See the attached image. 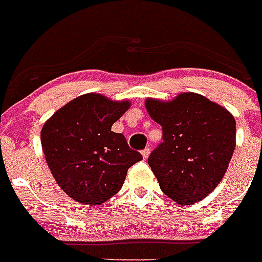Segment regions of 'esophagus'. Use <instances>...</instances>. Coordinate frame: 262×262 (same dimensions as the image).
I'll return each mask as SVG.
<instances>
[{
  "label": "esophagus",
  "instance_id": "34e87169",
  "mask_svg": "<svg viewBox=\"0 0 262 262\" xmlns=\"http://www.w3.org/2000/svg\"><path fill=\"white\" fill-rule=\"evenodd\" d=\"M148 155H150V148L146 147L145 150L142 151V156H143V159H145V160H146V159L148 158Z\"/></svg>",
  "mask_w": 262,
  "mask_h": 262
}]
</instances>
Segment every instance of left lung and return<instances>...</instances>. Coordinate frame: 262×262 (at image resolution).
I'll return each instance as SVG.
<instances>
[{
	"label": "left lung",
	"instance_id": "8db88e82",
	"mask_svg": "<svg viewBox=\"0 0 262 262\" xmlns=\"http://www.w3.org/2000/svg\"><path fill=\"white\" fill-rule=\"evenodd\" d=\"M145 104L163 129V142L148 156L161 191L178 204L200 202L226 173L235 148V119L196 93L169 102L147 98Z\"/></svg>",
	"mask_w": 262,
	"mask_h": 262
}]
</instances>
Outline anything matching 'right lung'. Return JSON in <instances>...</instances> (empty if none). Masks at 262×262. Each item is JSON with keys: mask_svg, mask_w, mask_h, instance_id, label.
Masks as SVG:
<instances>
[{"mask_svg": "<svg viewBox=\"0 0 262 262\" xmlns=\"http://www.w3.org/2000/svg\"><path fill=\"white\" fill-rule=\"evenodd\" d=\"M130 107L102 94L80 95L43 124L41 145L60 189L76 202L99 205L120 191L128 169L142 160L114 123Z\"/></svg>", "mask_w": 262, "mask_h": 262, "instance_id": "obj_1", "label": "right lung"}]
</instances>
